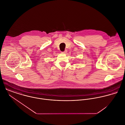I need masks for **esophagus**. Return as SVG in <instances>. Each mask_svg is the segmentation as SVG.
<instances>
[{
	"label": "esophagus",
	"mask_w": 125,
	"mask_h": 125,
	"mask_svg": "<svg viewBox=\"0 0 125 125\" xmlns=\"http://www.w3.org/2000/svg\"><path fill=\"white\" fill-rule=\"evenodd\" d=\"M66 52H67V51H64V52H62V53L63 54L66 53Z\"/></svg>",
	"instance_id": "1"
}]
</instances>
